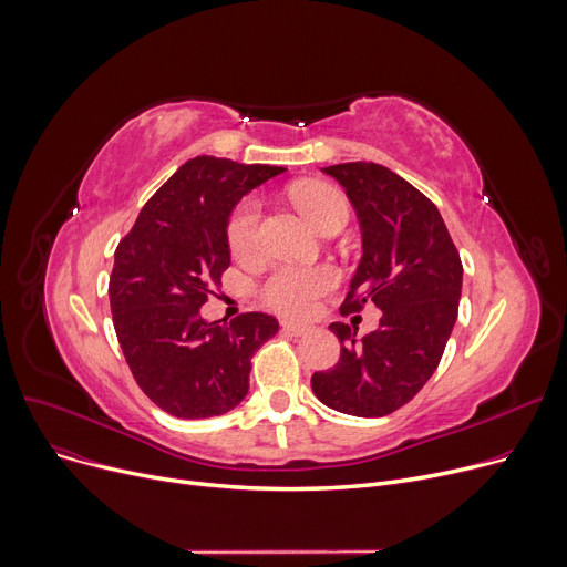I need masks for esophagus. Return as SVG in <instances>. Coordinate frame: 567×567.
<instances>
[{"instance_id": "esophagus-1", "label": "esophagus", "mask_w": 567, "mask_h": 567, "mask_svg": "<svg viewBox=\"0 0 567 567\" xmlns=\"http://www.w3.org/2000/svg\"><path fill=\"white\" fill-rule=\"evenodd\" d=\"M281 327H284V331H288V334H292V337H305V334H309V331H311L309 324L292 322V320H284Z\"/></svg>"}]
</instances>
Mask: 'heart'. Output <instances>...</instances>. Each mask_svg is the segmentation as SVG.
Returning <instances> with one entry per match:
<instances>
[{
    "mask_svg": "<svg viewBox=\"0 0 567 567\" xmlns=\"http://www.w3.org/2000/svg\"><path fill=\"white\" fill-rule=\"evenodd\" d=\"M292 198L302 215L322 233L331 224H346L348 202L346 196L327 183H299L292 187ZM260 204L256 196H247L230 213L226 221V243L230 254L251 260L260 249ZM339 284V272L329 265L318 268H297L279 265L262 279L258 295L265 307L284 316H307L318 305V299Z\"/></svg>",
    "mask_w": 567,
    "mask_h": 567,
    "instance_id": "1",
    "label": "heart"
}]
</instances>
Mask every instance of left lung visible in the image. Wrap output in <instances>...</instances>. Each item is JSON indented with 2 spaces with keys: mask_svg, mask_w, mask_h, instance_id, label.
<instances>
[{
  "mask_svg": "<svg viewBox=\"0 0 567 567\" xmlns=\"http://www.w3.org/2000/svg\"><path fill=\"white\" fill-rule=\"evenodd\" d=\"M337 178L361 226V260L341 313L382 309L380 327L331 322L341 359L313 373L311 389L327 408L375 419L410 403L437 371L457 320L462 262L449 228L425 194L375 162L324 166Z\"/></svg>",
  "mask_w": 567,
  "mask_h": 567,
  "instance_id": "left-lung-1",
  "label": "left lung"
}]
</instances>
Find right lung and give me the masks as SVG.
<instances>
[{"mask_svg":"<svg viewBox=\"0 0 567 567\" xmlns=\"http://www.w3.org/2000/svg\"><path fill=\"white\" fill-rule=\"evenodd\" d=\"M284 166L187 159L118 243L110 305L123 357L166 414L210 419L249 391L254 352L279 331L268 313L208 322L198 313L230 265L226 221L240 198Z\"/></svg>","mask_w":567,"mask_h":567,"instance_id":"obj_1","label":"right lung"}]
</instances>
